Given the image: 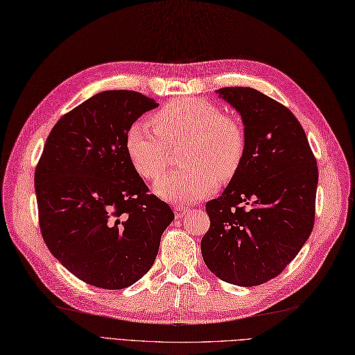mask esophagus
Instances as JSON below:
<instances>
[{"label":"esophagus","instance_id":"obj_1","mask_svg":"<svg viewBox=\"0 0 355 355\" xmlns=\"http://www.w3.org/2000/svg\"><path fill=\"white\" fill-rule=\"evenodd\" d=\"M189 213V209H188V207H176V209H175V214H176V217L178 218H182V217H185L187 214Z\"/></svg>","mask_w":355,"mask_h":355}]
</instances>
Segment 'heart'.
Instances as JSON below:
<instances>
[{"label":"heart","mask_w":355,"mask_h":355,"mask_svg":"<svg viewBox=\"0 0 355 355\" xmlns=\"http://www.w3.org/2000/svg\"><path fill=\"white\" fill-rule=\"evenodd\" d=\"M155 126L137 121L126 133V153L137 172L160 180L170 166V146L187 142L182 162L188 164L155 187L162 198L191 202L209 197L220 179H234L247 151L239 121L211 101L179 98L166 103L153 116Z\"/></svg>","instance_id":"heart-1"}]
</instances>
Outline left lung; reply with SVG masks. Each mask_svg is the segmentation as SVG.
<instances>
[{"label":"left lung","instance_id":"left-lung-1","mask_svg":"<svg viewBox=\"0 0 355 355\" xmlns=\"http://www.w3.org/2000/svg\"><path fill=\"white\" fill-rule=\"evenodd\" d=\"M241 114L247 151L218 198L205 204L202 259L218 279L257 286L285 270L309 239L319 168L300 121L260 91H217Z\"/></svg>","mask_w":355,"mask_h":355}]
</instances>
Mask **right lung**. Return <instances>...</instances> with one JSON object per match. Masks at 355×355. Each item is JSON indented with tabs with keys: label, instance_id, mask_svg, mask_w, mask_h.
Listing matches in <instances>:
<instances>
[{
	"label": "right lung",
	"instance_id": "obj_1",
	"mask_svg": "<svg viewBox=\"0 0 355 355\" xmlns=\"http://www.w3.org/2000/svg\"><path fill=\"white\" fill-rule=\"evenodd\" d=\"M158 103L137 91H104L70 110L46 138L35 168L42 238L70 273L123 289L150 270L175 214L150 193L126 153L128 129Z\"/></svg>",
	"mask_w": 355,
	"mask_h": 355
}]
</instances>
